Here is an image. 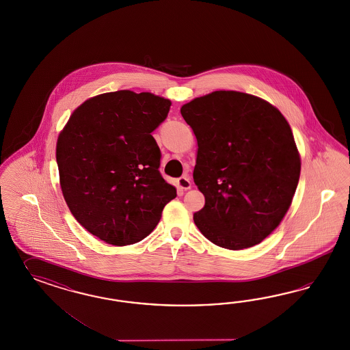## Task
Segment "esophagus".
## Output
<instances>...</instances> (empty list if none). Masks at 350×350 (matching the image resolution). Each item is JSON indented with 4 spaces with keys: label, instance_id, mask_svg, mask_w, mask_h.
<instances>
[{
    "label": "esophagus",
    "instance_id": "34e87169",
    "mask_svg": "<svg viewBox=\"0 0 350 350\" xmlns=\"http://www.w3.org/2000/svg\"><path fill=\"white\" fill-rule=\"evenodd\" d=\"M177 185H178V187L182 189V190H190L191 189V182L190 178L189 177H180L177 180Z\"/></svg>",
    "mask_w": 350,
    "mask_h": 350
}]
</instances>
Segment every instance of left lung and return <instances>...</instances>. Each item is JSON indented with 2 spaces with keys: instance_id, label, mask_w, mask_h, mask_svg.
Masks as SVG:
<instances>
[{
  "instance_id": "8db88e82",
  "label": "left lung",
  "mask_w": 350,
  "mask_h": 350,
  "mask_svg": "<svg viewBox=\"0 0 350 350\" xmlns=\"http://www.w3.org/2000/svg\"><path fill=\"white\" fill-rule=\"evenodd\" d=\"M198 141L193 180L205 198L193 222L213 244H259L286 214L300 177L293 131L258 96L214 91L180 107Z\"/></svg>"
}]
</instances>
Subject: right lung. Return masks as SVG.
<instances>
[{
  "instance_id": "obj_1",
  "label": "right lung",
  "mask_w": 350,
  "mask_h": 350,
  "mask_svg": "<svg viewBox=\"0 0 350 350\" xmlns=\"http://www.w3.org/2000/svg\"><path fill=\"white\" fill-rule=\"evenodd\" d=\"M170 100L129 90L94 96L78 106L56 144L60 187L85 230L116 246L152 232L176 187L160 176L151 132Z\"/></svg>"
}]
</instances>
